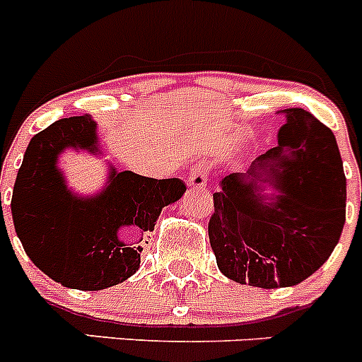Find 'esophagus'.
<instances>
[{"mask_svg":"<svg viewBox=\"0 0 362 362\" xmlns=\"http://www.w3.org/2000/svg\"><path fill=\"white\" fill-rule=\"evenodd\" d=\"M206 174H209V166L204 165V163H197V165H194L190 168V175H188V185H190L192 188L204 187V185L209 183Z\"/></svg>","mask_w":362,"mask_h":362,"instance_id":"34e87169","label":"esophagus"}]
</instances>
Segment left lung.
<instances>
[{"label":"left lung","mask_w":362,"mask_h":362,"mask_svg":"<svg viewBox=\"0 0 362 362\" xmlns=\"http://www.w3.org/2000/svg\"><path fill=\"white\" fill-rule=\"evenodd\" d=\"M284 114L277 146L257 158L248 175L221 181L209 221L219 270L259 288L293 286L317 272L346 221V177L335 136L303 108ZM257 168L280 181L284 196L276 204L257 194Z\"/></svg>","instance_id":"1"}]
</instances>
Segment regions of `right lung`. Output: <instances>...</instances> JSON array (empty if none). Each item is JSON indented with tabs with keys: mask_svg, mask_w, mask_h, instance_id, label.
Here are the masks:
<instances>
[{
	"mask_svg": "<svg viewBox=\"0 0 362 362\" xmlns=\"http://www.w3.org/2000/svg\"><path fill=\"white\" fill-rule=\"evenodd\" d=\"M70 145L95 148L90 116L65 117L32 137L12 192V219L30 261L50 279L66 288L103 290L129 279L141 263V239L129 241L119 230L152 232L163 206L187 187L177 177L112 172L101 196L78 199L56 170L57 153Z\"/></svg>",
	"mask_w": 362,
	"mask_h": 362,
	"instance_id": "add662e5",
	"label": "right lung"
}]
</instances>
